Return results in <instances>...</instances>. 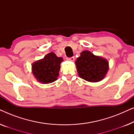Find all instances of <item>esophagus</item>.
I'll return each mask as SVG.
<instances>
[{
  "mask_svg": "<svg viewBox=\"0 0 134 134\" xmlns=\"http://www.w3.org/2000/svg\"><path fill=\"white\" fill-rule=\"evenodd\" d=\"M67 60H69V61L73 62L74 60V57H71V58H67Z\"/></svg>",
  "mask_w": 134,
  "mask_h": 134,
  "instance_id": "esophagus-1",
  "label": "esophagus"
}]
</instances>
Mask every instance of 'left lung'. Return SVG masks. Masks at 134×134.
Listing matches in <instances>:
<instances>
[{"label": "left lung", "mask_w": 134, "mask_h": 134, "mask_svg": "<svg viewBox=\"0 0 134 134\" xmlns=\"http://www.w3.org/2000/svg\"><path fill=\"white\" fill-rule=\"evenodd\" d=\"M75 64L80 77L90 82L102 80L109 68L107 59L95 55L89 51H82Z\"/></svg>", "instance_id": "8db88e82"}]
</instances>
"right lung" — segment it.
<instances>
[{
  "instance_id": "obj_1",
  "label": "right lung",
  "mask_w": 134,
  "mask_h": 134,
  "mask_svg": "<svg viewBox=\"0 0 134 134\" xmlns=\"http://www.w3.org/2000/svg\"><path fill=\"white\" fill-rule=\"evenodd\" d=\"M62 62L63 58L58 57L54 52L49 53L43 58L32 64L33 74L41 83L54 82L59 76L60 64Z\"/></svg>"
}]
</instances>
